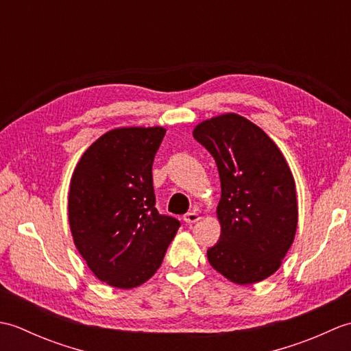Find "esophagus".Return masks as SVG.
Instances as JSON below:
<instances>
[{
	"instance_id": "obj_1",
	"label": "esophagus",
	"mask_w": 351,
	"mask_h": 351,
	"mask_svg": "<svg viewBox=\"0 0 351 351\" xmlns=\"http://www.w3.org/2000/svg\"><path fill=\"white\" fill-rule=\"evenodd\" d=\"M199 219H200V215L196 210H193V211H190V213L184 215V221L189 223V225H190V223H196Z\"/></svg>"
}]
</instances>
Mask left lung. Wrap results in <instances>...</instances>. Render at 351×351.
Returning <instances> with one entry per match:
<instances>
[{"label": "left lung", "instance_id": "obj_1", "mask_svg": "<svg viewBox=\"0 0 351 351\" xmlns=\"http://www.w3.org/2000/svg\"><path fill=\"white\" fill-rule=\"evenodd\" d=\"M193 137L214 156L221 184V234L208 261L238 285L267 279L293 244L299 217L285 158L259 126L235 113L204 121Z\"/></svg>", "mask_w": 351, "mask_h": 351}]
</instances>
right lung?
<instances>
[{"mask_svg":"<svg viewBox=\"0 0 351 351\" xmlns=\"http://www.w3.org/2000/svg\"><path fill=\"white\" fill-rule=\"evenodd\" d=\"M166 130L116 128L81 156L69 189V225L99 280L130 289L158 270L181 223L155 208L152 162Z\"/></svg>","mask_w":351,"mask_h":351,"instance_id":"1","label":"right lung"}]
</instances>
